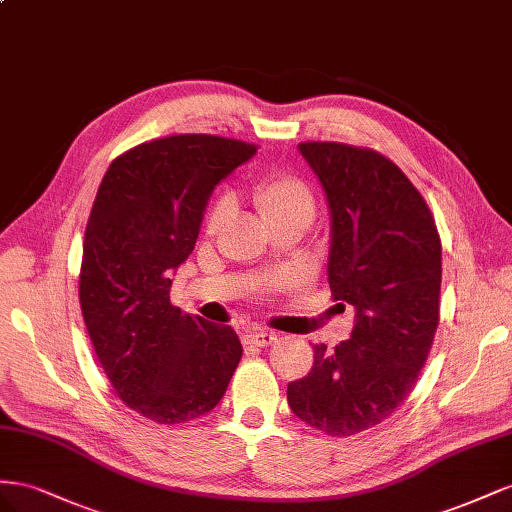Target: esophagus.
<instances>
[{
    "instance_id": "obj_1",
    "label": "esophagus",
    "mask_w": 512,
    "mask_h": 512,
    "mask_svg": "<svg viewBox=\"0 0 512 512\" xmlns=\"http://www.w3.org/2000/svg\"><path fill=\"white\" fill-rule=\"evenodd\" d=\"M276 341V334L268 330H255L244 334V345L248 347H268Z\"/></svg>"
}]
</instances>
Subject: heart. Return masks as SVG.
<instances>
[{
  "label": "heart",
  "instance_id": "1",
  "mask_svg": "<svg viewBox=\"0 0 512 512\" xmlns=\"http://www.w3.org/2000/svg\"><path fill=\"white\" fill-rule=\"evenodd\" d=\"M253 201L272 229L285 225L306 227L315 216V193L311 184L294 173H270L253 184ZM233 212L231 195H218L206 214V229L221 231ZM296 283L291 274H270L261 279V291H281Z\"/></svg>",
  "mask_w": 512,
  "mask_h": 512
}]
</instances>
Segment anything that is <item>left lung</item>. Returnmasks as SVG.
I'll return each mask as SVG.
<instances>
[{
  "instance_id": "8db88e82",
  "label": "left lung",
  "mask_w": 512,
  "mask_h": 512,
  "mask_svg": "<svg viewBox=\"0 0 512 512\" xmlns=\"http://www.w3.org/2000/svg\"><path fill=\"white\" fill-rule=\"evenodd\" d=\"M330 210L328 283L352 304V337L287 386L300 420L332 437L367 431L410 397L440 321L442 242L427 201L375 150L334 141L298 145ZM345 309V306H343Z\"/></svg>"
}]
</instances>
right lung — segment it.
Listing matches in <instances>:
<instances>
[{"label": "right lung", "mask_w": 512, "mask_h": 512, "mask_svg": "<svg viewBox=\"0 0 512 512\" xmlns=\"http://www.w3.org/2000/svg\"><path fill=\"white\" fill-rule=\"evenodd\" d=\"M257 145L173 135L111 163L85 227L79 300L115 394L158 425L212 412L242 358L231 326L186 315L171 276L193 253L216 184Z\"/></svg>", "instance_id": "1"}]
</instances>
